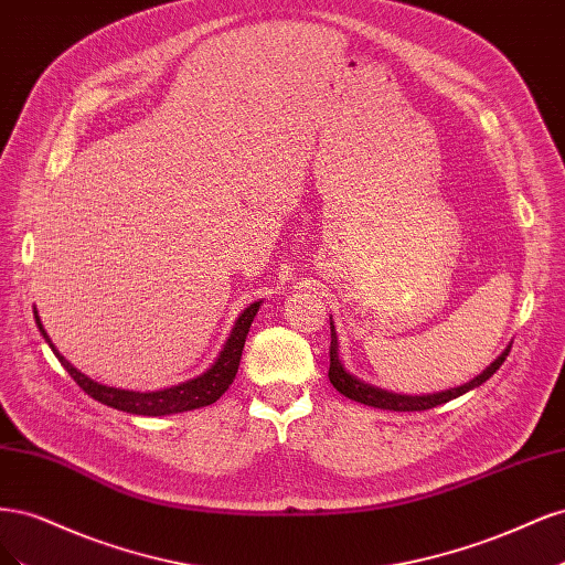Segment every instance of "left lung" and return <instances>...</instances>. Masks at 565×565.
Returning a JSON list of instances; mask_svg holds the SVG:
<instances>
[{"mask_svg":"<svg viewBox=\"0 0 565 565\" xmlns=\"http://www.w3.org/2000/svg\"><path fill=\"white\" fill-rule=\"evenodd\" d=\"M330 332H332V341H330V372H328V377H330L332 386L341 393V396H347L355 403L380 407V409H393V413H417V409H429V407L448 403L452 398H459L461 393H467L476 386H481L483 382H488L492 374L500 370V365L507 361V355L511 351V344H509L481 374H478V377H473L471 382L461 384L457 388L426 393V396H405V393H393V391L372 386V384H365L358 377H353V374L344 367V363H341V358H339V339H337V330H334L332 318H330Z\"/></svg>","mask_w":565,"mask_h":565,"instance_id":"1","label":"left lung"}]
</instances>
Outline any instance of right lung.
Returning <instances> with one entry per match:
<instances>
[{"instance_id": "right-lung-1", "label": "right lung", "mask_w": 565, "mask_h": 565, "mask_svg": "<svg viewBox=\"0 0 565 565\" xmlns=\"http://www.w3.org/2000/svg\"><path fill=\"white\" fill-rule=\"evenodd\" d=\"M259 306H262V301H254V303L247 306V309L241 316H237L224 349H221V353L216 355V361L210 365L207 372H202L200 377L181 382L177 386L160 388V391H143V393L141 391L115 388V386H106V384L94 382L92 377H87V374L79 372L71 361H65V358L58 353V349L54 347V341L49 339L38 311H35V322H38V328H40L44 341L49 344V349L54 351V355L58 358L61 365L65 367V372L71 374V377L79 384V388L84 393H89L94 401L104 403L108 407H115V409H122V413H129V415L164 417V415L188 413V409L212 405L221 396H224L228 386L233 384L235 374H237V365H241V355H243V349H245V339H247V332L252 328V320H254L256 311H259Z\"/></svg>"}]
</instances>
